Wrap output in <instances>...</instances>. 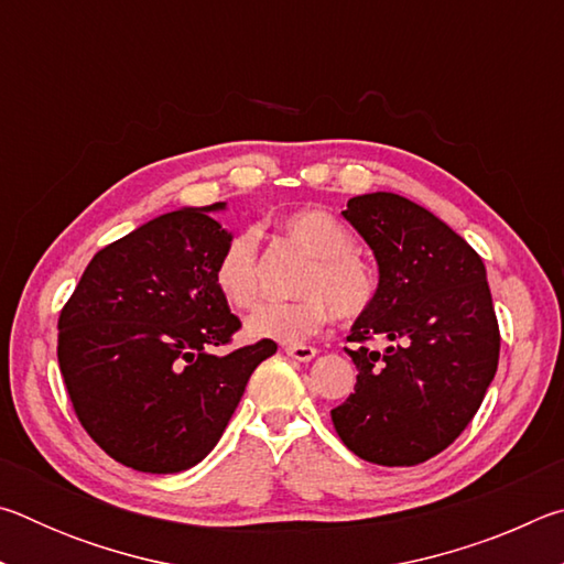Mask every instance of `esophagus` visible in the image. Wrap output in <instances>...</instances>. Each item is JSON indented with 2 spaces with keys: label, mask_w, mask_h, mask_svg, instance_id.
Wrapping results in <instances>:
<instances>
[{
  "label": "esophagus",
  "mask_w": 564,
  "mask_h": 564,
  "mask_svg": "<svg viewBox=\"0 0 564 564\" xmlns=\"http://www.w3.org/2000/svg\"><path fill=\"white\" fill-rule=\"evenodd\" d=\"M283 350H285V356H291V358L301 360V362L313 360V358H316V352H318L313 346H295V343H289V346H285Z\"/></svg>",
  "instance_id": "obj_1"
}]
</instances>
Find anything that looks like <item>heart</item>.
<instances>
[{"instance_id": "b5f03b06", "label": "heart", "mask_w": 564, "mask_h": 564, "mask_svg": "<svg viewBox=\"0 0 564 564\" xmlns=\"http://www.w3.org/2000/svg\"><path fill=\"white\" fill-rule=\"evenodd\" d=\"M281 228L313 256L299 283L301 299L265 303L251 313L246 330L251 338L301 343L316 336L338 316L356 321L373 308L378 275L360 259L358 238L326 208H299L281 218ZM216 289L236 308L259 303V234L238 231L218 256L214 269Z\"/></svg>"}]
</instances>
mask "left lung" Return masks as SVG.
Returning a JSON list of instances; mask_svg holds the SVG:
<instances>
[{"label":"left lung","instance_id":"1","mask_svg":"<svg viewBox=\"0 0 564 564\" xmlns=\"http://www.w3.org/2000/svg\"><path fill=\"white\" fill-rule=\"evenodd\" d=\"M346 221L378 261V299L346 348L356 393L330 410L348 451L376 465L431 460L480 408L500 358L488 273L473 246L427 208L376 191L348 202ZM389 340L380 354L365 343Z\"/></svg>","mask_w":564,"mask_h":564}]
</instances>
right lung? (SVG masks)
I'll return each mask as SVG.
<instances>
[{
	"label": "right lung",
	"mask_w": 564,
	"mask_h": 564,
	"mask_svg": "<svg viewBox=\"0 0 564 564\" xmlns=\"http://www.w3.org/2000/svg\"><path fill=\"white\" fill-rule=\"evenodd\" d=\"M218 202L154 218L94 256L59 313V370L104 453L139 473H181L224 435L263 338L214 356L241 328L214 269L231 234Z\"/></svg>",
	"instance_id": "obj_1"
}]
</instances>
